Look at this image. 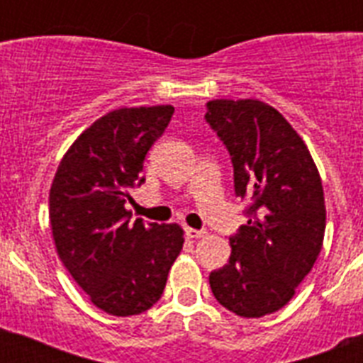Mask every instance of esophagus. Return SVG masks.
Segmentation results:
<instances>
[{"mask_svg": "<svg viewBox=\"0 0 363 363\" xmlns=\"http://www.w3.org/2000/svg\"><path fill=\"white\" fill-rule=\"evenodd\" d=\"M185 234H187V238L198 240V238H205V236H207V230L192 229V227H187V229H185Z\"/></svg>", "mask_w": 363, "mask_h": 363, "instance_id": "esophagus-1", "label": "esophagus"}]
</instances>
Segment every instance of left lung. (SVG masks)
Here are the masks:
<instances>
[{
	"mask_svg": "<svg viewBox=\"0 0 363 363\" xmlns=\"http://www.w3.org/2000/svg\"><path fill=\"white\" fill-rule=\"evenodd\" d=\"M205 120L229 150L236 196L252 201L211 289L230 313L259 318L294 296L322 251V178L300 134L265 101L213 99Z\"/></svg>",
	"mask_w": 363,
	"mask_h": 363,
	"instance_id": "1",
	"label": "left lung"
}]
</instances>
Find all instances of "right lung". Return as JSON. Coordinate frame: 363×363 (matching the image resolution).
Masks as SVG:
<instances>
[{
	"label": "right lung",
	"instance_id": "right-lung-1",
	"mask_svg": "<svg viewBox=\"0 0 363 363\" xmlns=\"http://www.w3.org/2000/svg\"><path fill=\"white\" fill-rule=\"evenodd\" d=\"M172 112V105L107 112L63 154L50 185L57 256L92 303L112 316L150 309L184 247L178 223H130L125 207L130 189L143 184L145 154Z\"/></svg>",
	"mask_w": 363,
	"mask_h": 363
}]
</instances>
